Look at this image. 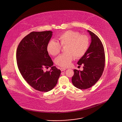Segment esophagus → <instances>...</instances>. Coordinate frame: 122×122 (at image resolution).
<instances>
[{
    "instance_id": "obj_1",
    "label": "esophagus",
    "mask_w": 122,
    "mask_h": 122,
    "mask_svg": "<svg viewBox=\"0 0 122 122\" xmlns=\"http://www.w3.org/2000/svg\"><path fill=\"white\" fill-rule=\"evenodd\" d=\"M60 70L61 71H64L66 70V69L64 68H60Z\"/></svg>"
}]
</instances>
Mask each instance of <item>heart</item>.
I'll use <instances>...</instances> for the list:
<instances>
[{"label":"heart","instance_id":"heart-1","mask_svg":"<svg viewBox=\"0 0 122 122\" xmlns=\"http://www.w3.org/2000/svg\"><path fill=\"white\" fill-rule=\"evenodd\" d=\"M58 39L61 46L66 45L65 51L67 52L59 55L55 60L56 64L62 67L70 66L74 56L76 58L83 56L89 45L87 36L80 35L79 32L73 30H68L59 35ZM60 45L58 41L51 40L47 45V51L53 56H56L61 49Z\"/></svg>","mask_w":122,"mask_h":122}]
</instances>
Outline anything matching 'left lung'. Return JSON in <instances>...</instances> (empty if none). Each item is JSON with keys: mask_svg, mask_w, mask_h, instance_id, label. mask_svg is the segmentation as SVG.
I'll return each mask as SVG.
<instances>
[{"mask_svg": "<svg viewBox=\"0 0 122 122\" xmlns=\"http://www.w3.org/2000/svg\"><path fill=\"white\" fill-rule=\"evenodd\" d=\"M91 37V43L86 52L78 61L79 65H84L82 71L74 70L72 82L75 87L86 89L92 86L99 80L104 69V49L98 37L87 30Z\"/></svg>", "mask_w": 122, "mask_h": 122, "instance_id": "left-lung-1", "label": "left lung"}]
</instances>
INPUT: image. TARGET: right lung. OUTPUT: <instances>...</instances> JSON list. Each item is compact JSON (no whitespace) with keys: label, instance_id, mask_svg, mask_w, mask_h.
<instances>
[{"label":"right lung","instance_id":"right-lung-1","mask_svg":"<svg viewBox=\"0 0 122 122\" xmlns=\"http://www.w3.org/2000/svg\"><path fill=\"white\" fill-rule=\"evenodd\" d=\"M52 35L51 31H32L20 42L16 51L18 68L25 81L35 90L47 92L55 87L61 70L52 66L46 46ZM51 67L44 72V67Z\"/></svg>","mask_w":122,"mask_h":122}]
</instances>
